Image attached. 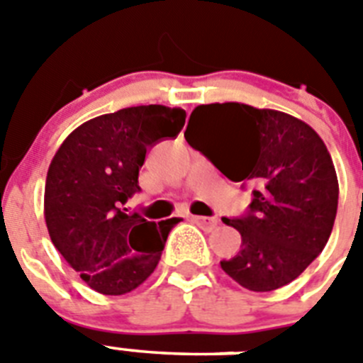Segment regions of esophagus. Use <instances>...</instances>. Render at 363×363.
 <instances>
[{"mask_svg":"<svg viewBox=\"0 0 363 363\" xmlns=\"http://www.w3.org/2000/svg\"><path fill=\"white\" fill-rule=\"evenodd\" d=\"M191 221H194L196 225H200L203 230H213L218 227L216 218H207V216H191Z\"/></svg>","mask_w":363,"mask_h":363,"instance_id":"34e87169","label":"esophagus"}]
</instances>
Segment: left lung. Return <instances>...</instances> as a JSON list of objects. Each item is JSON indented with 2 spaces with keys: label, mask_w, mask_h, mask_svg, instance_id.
I'll use <instances>...</instances> for the list:
<instances>
[{
  "label": "left lung",
  "mask_w": 363,
  "mask_h": 363,
  "mask_svg": "<svg viewBox=\"0 0 363 363\" xmlns=\"http://www.w3.org/2000/svg\"><path fill=\"white\" fill-rule=\"evenodd\" d=\"M185 140L252 191L242 216L221 218L242 234L240 252L221 269L256 293L300 277L323 251L338 209V178L322 138L285 112L211 104L192 111Z\"/></svg>",
  "instance_id": "8db88e82"
}]
</instances>
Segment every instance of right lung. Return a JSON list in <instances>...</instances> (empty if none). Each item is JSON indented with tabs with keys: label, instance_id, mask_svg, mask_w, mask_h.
I'll return each mask as SVG.
<instances>
[{
	"label": "right lung",
	"instance_id": "right-lung-1",
	"mask_svg": "<svg viewBox=\"0 0 363 363\" xmlns=\"http://www.w3.org/2000/svg\"><path fill=\"white\" fill-rule=\"evenodd\" d=\"M184 108L140 105L92 118L67 136L45 182V221L67 264L91 289L130 293L158 265L179 218L149 221L125 203L150 147L176 138Z\"/></svg>",
	"mask_w": 363,
	"mask_h": 363
}]
</instances>
